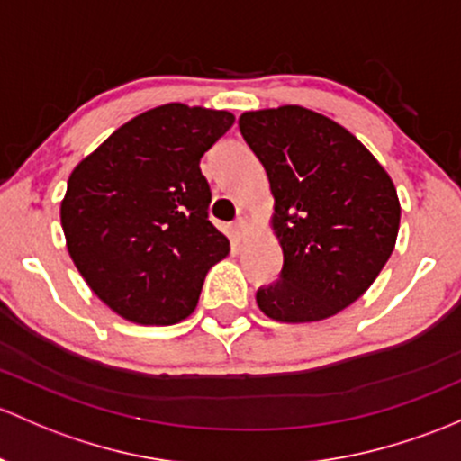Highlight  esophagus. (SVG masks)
<instances>
[{
    "mask_svg": "<svg viewBox=\"0 0 461 461\" xmlns=\"http://www.w3.org/2000/svg\"><path fill=\"white\" fill-rule=\"evenodd\" d=\"M245 231H247V222L243 218H239L234 225H230V236L236 240V243H240V240L245 239Z\"/></svg>",
    "mask_w": 461,
    "mask_h": 461,
    "instance_id": "obj_1",
    "label": "esophagus"
}]
</instances>
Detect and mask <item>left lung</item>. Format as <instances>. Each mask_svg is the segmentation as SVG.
<instances>
[{"mask_svg": "<svg viewBox=\"0 0 461 461\" xmlns=\"http://www.w3.org/2000/svg\"><path fill=\"white\" fill-rule=\"evenodd\" d=\"M239 128L267 172L280 278L256 292L278 322H316L356 303L389 260L400 201L386 169L329 116L283 105L240 114Z\"/></svg>", "mask_w": 461, "mask_h": 461, "instance_id": "left-lung-1", "label": "left lung"}]
</instances>
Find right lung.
<instances>
[{
    "mask_svg": "<svg viewBox=\"0 0 461 461\" xmlns=\"http://www.w3.org/2000/svg\"><path fill=\"white\" fill-rule=\"evenodd\" d=\"M234 125L225 110L167 104L110 134L68 178L61 227L72 263L121 318L174 324L230 254L210 222L201 157Z\"/></svg>",
    "mask_w": 461,
    "mask_h": 461,
    "instance_id": "add662e5",
    "label": "right lung"
}]
</instances>
